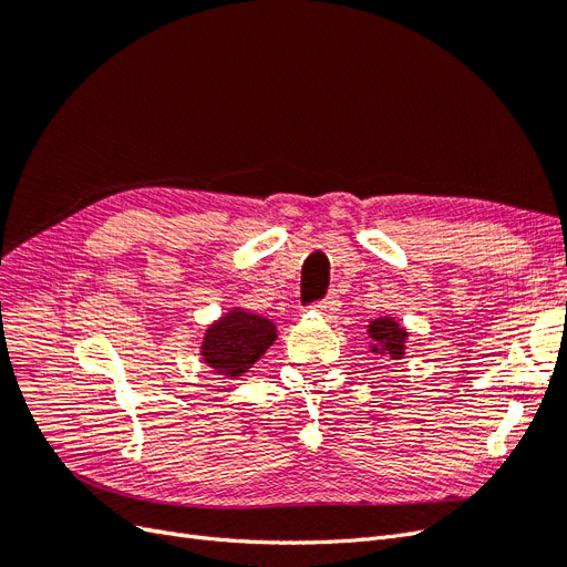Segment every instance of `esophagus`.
<instances>
[{
  "mask_svg": "<svg viewBox=\"0 0 567 567\" xmlns=\"http://www.w3.org/2000/svg\"><path fill=\"white\" fill-rule=\"evenodd\" d=\"M317 310H319L323 317H329V319L336 317V315L340 312V298H338L336 293H331L323 302L317 305Z\"/></svg>",
  "mask_w": 567,
  "mask_h": 567,
  "instance_id": "esophagus-1",
  "label": "esophagus"
}]
</instances>
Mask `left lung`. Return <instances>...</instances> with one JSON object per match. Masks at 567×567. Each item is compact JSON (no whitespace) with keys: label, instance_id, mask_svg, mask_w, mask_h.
Instances as JSON below:
<instances>
[{"label":"left lung","instance_id":"8db88e82","mask_svg":"<svg viewBox=\"0 0 567 567\" xmlns=\"http://www.w3.org/2000/svg\"><path fill=\"white\" fill-rule=\"evenodd\" d=\"M367 336H369V350L373 354L398 359V362L404 359L409 331L394 317L371 319L367 323Z\"/></svg>","mask_w":567,"mask_h":567}]
</instances>
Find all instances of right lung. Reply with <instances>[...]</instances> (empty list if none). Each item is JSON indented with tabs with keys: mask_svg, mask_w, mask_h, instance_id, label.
I'll list each match as a JSON object with an SVG mask.
<instances>
[{
	"mask_svg": "<svg viewBox=\"0 0 567 567\" xmlns=\"http://www.w3.org/2000/svg\"><path fill=\"white\" fill-rule=\"evenodd\" d=\"M277 323L267 317L231 307L203 333L200 359L215 373L238 379L252 369L277 340Z\"/></svg>",
	"mask_w": 567,
	"mask_h": 567,
	"instance_id": "1",
	"label": "right lung"
}]
</instances>
